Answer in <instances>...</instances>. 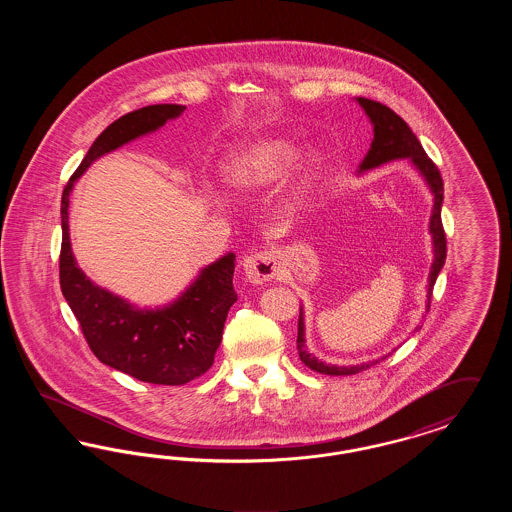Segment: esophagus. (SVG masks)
I'll list each match as a JSON object with an SVG mask.
<instances>
[{"label":"esophagus","mask_w":512,"mask_h":512,"mask_svg":"<svg viewBox=\"0 0 512 512\" xmlns=\"http://www.w3.org/2000/svg\"><path fill=\"white\" fill-rule=\"evenodd\" d=\"M244 270L251 284H265L280 272V259L274 251H257L245 257Z\"/></svg>","instance_id":"obj_1"}]
</instances>
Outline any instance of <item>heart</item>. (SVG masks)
<instances>
[{"instance_id":"obj_1","label":"heart","mask_w":512,"mask_h":512,"mask_svg":"<svg viewBox=\"0 0 512 512\" xmlns=\"http://www.w3.org/2000/svg\"><path fill=\"white\" fill-rule=\"evenodd\" d=\"M297 149L286 140H265L234 153L222 167L224 184L236 194H255L292 167Z\"/></svg>"}]
</instances>
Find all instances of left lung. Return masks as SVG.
Segmentation results:
<instances>
[{
  "label": "left lung",
  "instance_id": "8db88e82",
  "mask_svg": "<svg viewBox=\"0 0 512 512\" xmlns=\"http://www.w3.org/2000/svg\"><path fill=\"white\" fill-rule=\"evenodd\" d=\"M357 101L361 103L368 119L374 124V140L370 144L363 163L359 165V169L368 171V169L380 167L393 159L409 157L416 165V169L424 174V178L428 180V184L434 192V211H432V219H430V232L434 238V263H432L430 284H428V295L432 297V290L438 280L439 270L445 265V257H447V240H445V230H443V222H441V203H443L441 172H439L438 165L426 155L424 147L420 146V142L414 136L413 130L409 128V124L403 121L395 111H391L388 105L374 101V99L357 98ZM297 351H299V359L303 361V365L309 366L311 370L320 372V374H328V376L359 374L378 363L376 361V363L357 366H334L320 363L305 347V326H303L301 311H299V322H297Z\"/></svg>",
  "mask_w": 512,
  "mask_h": 512
}]
</instances>
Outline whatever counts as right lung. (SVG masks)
<instances>
[{
	"instance_id": "right-lung-1",
	"label": "right lung",
	"mask_w": 512,
	"mask_h": 512,
	"mask_svg": "<svg viewBox=\"0 0 512 512\" xmlns=\"http://www.w3.org/2000/svg\"><path fill=\"white\" fill-rule=\"evenodd\" d=\"M186 107L174 103L147 105L109 124L88 149L61 197L59 282L92 353L103 365L161 386H182L205 374L222 341L224 322L238 299L232 278L236 255L209 265L174 305L138 311L124 299L101 290L74 263L69 242V195L74 180L103 153L157 130Z\"/></svg>"
}]
</instances>
